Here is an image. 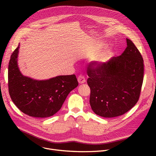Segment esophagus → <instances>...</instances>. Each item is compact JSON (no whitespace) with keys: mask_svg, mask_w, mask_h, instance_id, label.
Here are the masks:
<instances>
[{"mask_svg":"<svg viewBox=\"0 0 156 156\" xmlns=\"http://www.w3.org/2000/svg\"><path fill=\"white\" fill-rule=\"evenodd\" d=\"M78 81L80 84H82L85 82L86 80H85V78L84 76H83L82 75H80L78 77Z\"/></svg>","mask_w":156,"mask_h":156,"instance_id":"esophagus-1","label":"esophagus"}]
</instances>
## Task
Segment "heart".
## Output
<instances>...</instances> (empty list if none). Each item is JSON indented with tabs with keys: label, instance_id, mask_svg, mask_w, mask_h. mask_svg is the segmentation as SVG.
I'll return each mask as SVG.
<instances>
[{
	"label": "heart",
	"instance_id": "b5f03b06",
	"mask_svg": "<svg viewBox=\"0 0 156 156\" xmlns=\"http://www.w3.org/2000/svg\"><path fill=\"white\" fill-rule=\"evenodd\" d=\"M112 54V51L111 48L107 47L104 48L99 54H98L95 58L94 64L96 67H101L107 62L111 56Z\"/></svg>",
	"mask_w": 156,
	"mask_h": 156
}]
</instances>
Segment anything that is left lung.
<instances>
[{"instance_id":"obj_1","label":"left lung","mask_w":156,"mask_h":156,"mask_svg":"<svg viewBox=\"0 0 156 156\" xmlns=\"http://www.w3.org/2000/svg\"><path fill=\"white\" fill-rule=\"evenodd\" d=\"M118 57H113L101 67L87 69L92 111L104 118L122 115L136 104L144 80V60L132 40Z\"/></svg>"}]
</instances>
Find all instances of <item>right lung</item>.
Here are the masks:
<instances>
[{"label":"right lung","instance_id":"add662e5","mask_svg":"<svg viewBox=\"0 0 156 156\" xmlns=\"http://www.w3.org/2000/svg\"><path fill=\"white\" fill-rule=\"evenodd\" d=\"M18 47L11 56L8 87L11 99L23 113L35 118H47L58 112L68 95L78 85L75 75L38 80L24 76L18 64Z\"/></svg>","mask_w":156,"mask_h":156}]
</instances>
